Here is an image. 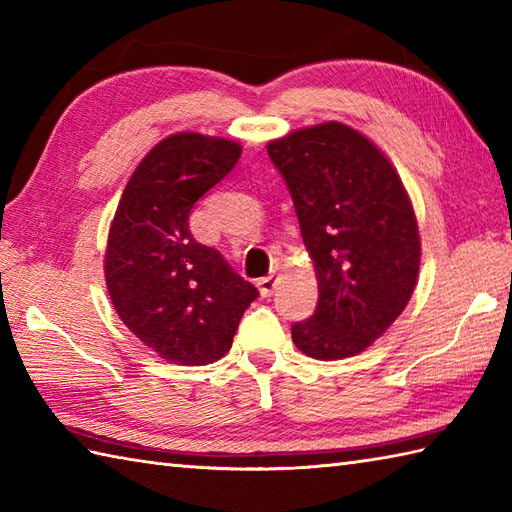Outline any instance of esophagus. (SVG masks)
<instances>
[{
  "instance_id": "obj_1",
  "label": "esophagus",
  "mask_w": 512,
  "mask_h": 512,
  "mask_svg": "<svg viewBox=\"0 0 512 512\" xmlns=\"http://www.w3.org/2000/svg\"><path fill=\"white\" fill-rule=\"evenodd\" d=\"M277 284H279V275L277 273H270L268 277H262L257 281L259 286V292H262V297H270L273 292L277 290Z\"/></svg>"
}]
</instances>
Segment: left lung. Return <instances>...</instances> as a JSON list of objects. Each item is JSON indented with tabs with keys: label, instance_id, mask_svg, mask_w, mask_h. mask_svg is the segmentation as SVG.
<instances>
[{
	"label": "left lung",
	"instance_id": "8db88e82",
	"mask_svg": "<svg viewBox=\"0 0 512 512\" xmlns=\"http://www.w3.org/2000/svg\"><path fill=\"white\" fill-rule=\"evenodd\" d=\"M317 266L319 303L292 323V341L319 361L372 345L416 286L420 237L396 169L343 123H323L268 145Z\"/></svg>",
	"mask_w": 512,
	"mask_h": 512
}]
</instances>
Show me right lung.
<instances>
[{
  "mask_svg": "<svg viewBox=\"0 0 512 512\" xmlns=\"http://www.w3.org/2000/svg\"><path fill=\"white\" fill-rule=\"evenodd\" d=\"M239 154L242 147L224 138L169 136L140 162L118 202L107 290L129 332L171 363L220 361L259 297L220 250L189 231L195 202L231 173Z\"/></svg>",
  "mask_w": 512,
  "mask_h": 512,
  "instance_id": "add662e5",
  "label": "right lung"
}]
</instances>
